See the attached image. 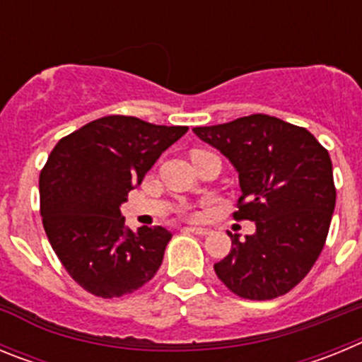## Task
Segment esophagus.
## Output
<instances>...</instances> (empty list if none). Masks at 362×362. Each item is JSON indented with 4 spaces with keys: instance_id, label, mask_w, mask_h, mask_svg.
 Wrapping results in <instances>:
<instances>
[{
    "instance_id": "esophagus-1",
    "label": "esophagus",
    "mask_w": 362,
    "mask_h": 362,
    "mask_svg": "<svg viewBox=\"0 0 362 362\" xmlns=\"http://www.w3.org/2000/svg\"><path fill=\"white\" fill-rule=\"evenodd\" d=\"M185 232L196 233V235H210L209 228H199V226H188V228H185Z\"/></svg>"
}]
</instances>
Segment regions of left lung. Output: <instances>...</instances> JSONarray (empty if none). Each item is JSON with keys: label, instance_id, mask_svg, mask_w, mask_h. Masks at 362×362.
<instances>
[{"label": "left lung", "instance_id": "1", "mask_svg": "<svg viewBox=\"0 0 362 362\" xmlns=\"http://www.w3.org/2000/svg\"><path fill=\"white\" fill-rule=\"evenodd\" d=\"M197 137L225 153L239 174L233 217L255 223L214 264L226 288L243 299L288 293L321 255L335 209L330 153L306 129L267 114L196 127Z\"/></svg>", "mask_w": 362, "mask_h": 362}]
</instances>
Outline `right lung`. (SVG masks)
<instances>
[{
  "mask_svg": "<svg viewBox=\"0 0 362 362\" xmlns=\"http://www.w3.org/2000/svg\"><path fill=\"white\" fill-rule=\"evenodd\" d=\"M188 127L105 116L62 137L40 174L43 228L69 276L88 293L121 297L159 270L172 233L124 226L121 204Z\"/></svg>",
  "mask_w": 362,
  "mask_h": 362,
  "instance_id": "1",
  "label": "right lung"
}]
</instances>
